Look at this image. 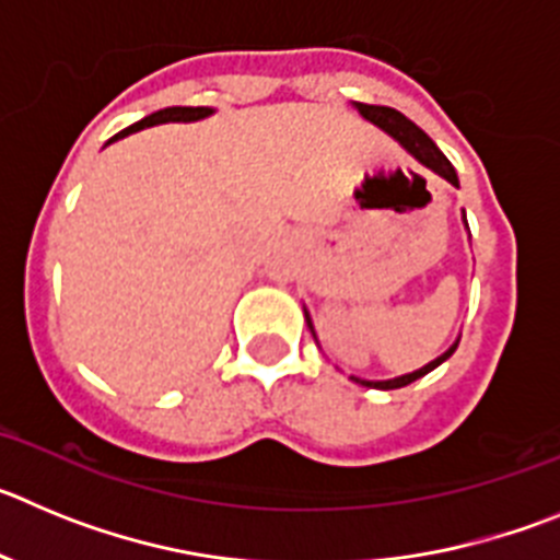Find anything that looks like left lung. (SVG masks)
<instances>
[{
	"mask_svg": "<svg viewBox=\"0 0 560 560\" xmlns=\"http://www.w3.org/2000/svg\"><path fill=\"white\" fill-rule=\"evenodd\" d=\"M355 108H359V114H361V117H364V120L375 122V126H378L381 131H387L389 137H393V140H398L400 145L407 148V151L412 153V156L420 162V165L432 167V171L438 173V176H443V179L452 182L454 187H459L457 173H454L452 162H448L446 156H443V151H440V148L434 145V142L429 140L427 133L420 131V128L415 126L412 120H407L404 114L395 112V108H389V106H368V103H355ZM463 221H465V212H463ZM465 226H468V221H465ZM305 323H308L311 334H314V325H311L308 311H305ZM314 339H316V334H314ZM457 341H454V345L446 350V353L438 355V359H434V361H429L427 368L415 370V373L398 375V378H389V381H364V378H355V375H350V378H353L355 384H361V387H373V389L407 387V384H412V381L423 378V375L432 373L434 368H440V364H443V361H446L448 355L454 353V350H457Z\"/></svg>",
	"mask_w": 560,
	"mask_h": 560,
	"instance_id": "1",
	"label": "left lung"
}]
</instances>
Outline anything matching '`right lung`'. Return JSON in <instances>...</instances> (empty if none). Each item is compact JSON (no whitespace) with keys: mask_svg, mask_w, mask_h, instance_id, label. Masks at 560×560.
Segmentation results:
<instances>
[{"mask_svg":"<svg viewBox=\"0 0 560 560\" xmlns=\"http://www.w3.org/2000/svg\"><path fill=\"white\" fill-rule=\"evenodd\" d=\"M212 108L207 106H171V108H160V112L148 114V117H142L140 122H133V126L122 128L120 133H114L112 140H120V137H128V133L133 131H142V128H151V126H160V122H192V120H205V117H210Z\"/></svg>","mask_w":560,"mask_h":560,"instance_id":"obj_1","label":"right lung"}]
</instances>
